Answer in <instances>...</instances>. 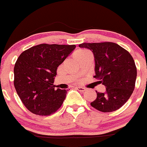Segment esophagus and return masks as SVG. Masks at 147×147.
I'll use <instances>...</instances> for the list:
<instances>
[{"label":"esophagus","mask_w":147,"mask_h":147,"mask_svg":"<svg viewBox=\"0 0 147 147\" xmlns=\"http://www.w3.org/2000/svg\"><path fill=\"white\" fill-rule=\"evenodd\" d=\"M76 89H77L78 91H80L81 92H84L86 90L85 88H84V87H81V86H77Z\"/></svg>","instance_id":"obj_1"}]
</instances>
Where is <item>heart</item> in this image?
Instances as JSON below:
<instances>
[{
	"mask_svg": "<svg viewBox=\"0 0 147 147\" xmlns=\"http://www.w3.org/2000/svg\"><path fill=\"white\" fill-rule=\"evenodd\" d=\"M91 54L88 50L85 49H81L77 50L76 52L75 53V57L76 59H79V58L82 57V56H84L86 55H88V54Z\"/></svg>",
	"mask_w": 147,
	"mask_h": 147,
	"instance_id": "obj_1",
	"label": "heart"
}]
</instances>
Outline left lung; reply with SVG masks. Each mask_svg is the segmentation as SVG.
<instances>
[{"label": "left lung", "mask_w": 147, "mask_h": 147, "mask_svg": "<svg viewBox=\"0 0 147 147\" xmlns=\"http://www.w3.org/2000/svg\"><path fill=\"white\" fill-rule=\"evenodd\" d=\"M80 47L91 49L95 58L94 77L106 87L105 93L97 92L91 105L102 112L117 110L127 102L135 89L137 67L127 50L111 42L82 43Z\"/></svg>", "instance_id": "1"}]
</instances>
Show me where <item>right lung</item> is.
I'll list each match as a JSON object with an SVG mask.
<instances>
[{"instance_id": "add662e5", "label": "right lung", "mask_w": 147, "mask_h": 147, "mask_svg": "<svg viewBox=\"0 0 147 147\" xmlns=\"http://www.w3.org/2000/svg\"><path fill=\"white\" fill-rule=\"evenodd\" d=\"M76 46L40 44L23 51L14 67V85L30 112L49 116L62 105L67 91L54 89L56 71Z\"/></svg>"}]
</instances>
